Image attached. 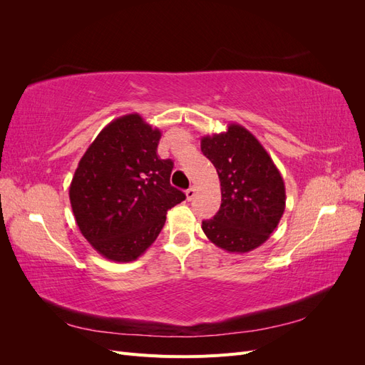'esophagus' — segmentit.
I'll use <instances>...</instances> for the list:
<instances>
[{"mask_svg":"<svg viewBox=\"0 0 365 365\" xmlns=\"http://www.w3.org/2000/svg\"><path fill=\"white\" fill-rule=\"evenodd\" d=\"M195 195H196V189H195V187H190V189H187V190H185L187 201H192L193 197H195Z\"/></svg>","mask_w":365,"mask_h":365,"instance_id":"obj_1","label":"esophagus"}]
</instances>
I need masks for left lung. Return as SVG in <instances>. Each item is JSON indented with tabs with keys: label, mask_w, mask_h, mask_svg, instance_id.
Returning <instances> with one entry per match:
<instances>
[{
	"label": "left lung",
	"mask_w": 365,
	"mask_h": 365,
	"mask_svg": "<svg viewBox=\"0 0 365 365\" xmlns=\"http://www.w3.org/2000/svg\"><path fill=\"white\" fill-rule=\"evenodd\" d=\"M201 150L216 168L222 195L215 217L202 220L205 236L228 252L260 247L277 228L286 205L284 182L269 153L237 123L204 135Z\"/></svg>",
	"instance_id": "1"
}]
</instances>
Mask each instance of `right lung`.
Wrapping results in <instances>:
<instances>
[{
  "instance_id": "obj_1",
  "label": "right lung",
  "mask_w": 365,
  "mask_h": 365,
  "mask_svg": "<svg viewBox=\"0 0 365 365\" xmlns=\"http://www.w3.org/2000/svg\"><path fill=\"white\" fill-rule=\"evenodd\" d=\"M161 130L140 114L108 123L86 149L70 184V202L83 237L103 257L137 260L185 200L170 185L172 160H160Z\"/></svg>"
}]
</instances>
